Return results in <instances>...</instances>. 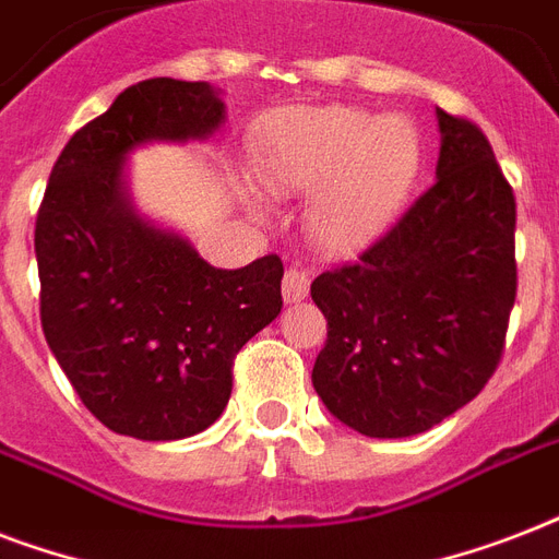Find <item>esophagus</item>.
Listing matches in <instances>:
<instances>
[{
    "label": "esophagus",
    "mask_w": 559,
    "mask_h": 559,
    "mask_svg": "<svg viewBox=\"0 0 559 559\" xmlns=\"http://www.w3.org/2000/svg\"><path fill=\"white\" fill-rule=\"evenodd\" d=\"M307 289H310V275L301 270H296V266H289V270L284 272V284H281L284 301L296 305V301H301V298L307 296Z\"/></svg>",
    "instance_id": "obj_1"
}]
</instances>
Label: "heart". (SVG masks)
<instances>
[{"instance_id":"heart-1","label":"heart","mask_w":559,"mask_h":559,"mask_svg":"<svg viewBox=\"0 0 559 559\" xmlns=\"http://www.w3.org/2000/svg\"><path fill=\"white\" fill-rule=\"evenodd\" d=\"M420 170V139L403 116L359 107L287 109L261 139L272 191L316 193L310 231L328 252H359L394 223Z\"/></svg>"}]
</instances>
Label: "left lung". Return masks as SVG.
<instances>
[{"mask_svg":"<svg viewBox=\"0 0 559 559\" xmlns=\"http://www.w3.org/2000/svg\"><path fill=\"white\" fill-rule=\"evenodd\" d=\"M438 179L354 263L310 287L328 319L313 385L342 424L408 438L467 406L499 368L516 301V197L493 147L438 109Z\"/></svg>","mask_w":559,"mask_h":559,"instance_id":"obj_1","label":"left lung"}]
</instances>
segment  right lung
<instances>
[{
  "mask_svg": "<svg viewBox=\"0 0 559 559\" xmlns=\"http://www.w3.org/2000/svg\"><path fill=\"white\" fill-rule=\"evenodd\" d=\"M223 104L202 81L127 86L57 156L37 211L39 322L51 354L100 424L177 441L223 415L235 357L281 313L278 254L214 270L147 226L121 191V162L153 139H202Z\"/></svg>",
  "mask_w": 559,
  "mask_h": 559,
  "instance_id": "1",
  "label": "right lung"
}]
</instances>
